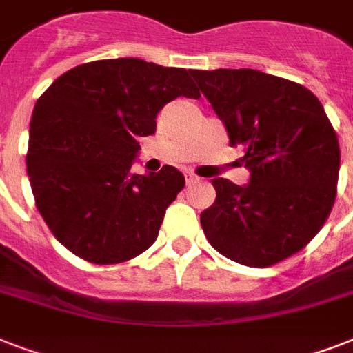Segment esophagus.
<instances>
[{"label": "esophagus", "instance_id": "34e87169", "mask_svg": "<svg viewBox=\"0 0 353 353\" xmlns=\"http://www.w3.org/2000/svg\"><path fill=\"white\" fill-rule=\"evenodd\" d=\"M185 177H187V185H192V183L199 181V177L194 176L192 172H185Z\"/></svg>", "mask_w": 353, "mask_h": 353}]
</instances>
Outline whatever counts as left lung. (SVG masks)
<instances>
[{
  "mask_svg": "<svg viewBox=\"0 0 353 353\" xmlns=\"http://www.w3.org/2000/svg\"><path fill=\"white\" fill-rule=\"evenodd\" d=\"M251 172L240 187L216 177L199 216L207 240L232 262L269 268L313 240L332 212L341 150L323 104L304 85L256 69L192 71Z\"/></svg>",
  "mask_w": 353,
  "mask_h": 353,
  "instance_id": "1",
  "label": "left lung"
}]
</instances>
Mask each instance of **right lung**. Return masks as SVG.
Instances as JSON below:
<instances>
[{
  "mask_svg": "<svg viewBox=\"0 0 353 353\" xmlns=\"http://www.w3.org/2000/svg\"><path fill=\"white\" fill-rule=\"evenodd\" d=\"M188 73L139 58L97 60L69 69L38 99L30 188L47 227L77 256L121 263L155 241L185 176L170 165L139 176L132 165L161 108L177 97L199 99Z\"/></svg>",
  "mask_w": 353,
  "mask_h": 353,
  "instance_id": "right-lung-1",
  "label": "right lung"
}]
</instances>
